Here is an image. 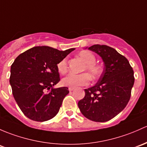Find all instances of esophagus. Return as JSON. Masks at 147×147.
Returning a JSON list of instances; mask_svg holds the SVG:
<instances>
[{
  "label": "esophagus",
  "instance_id": "obj_1",
  "mask_svg": "<svg viewBox=\"0 0 147 147\" xmlns=\"http://www.w3.org/2000/svg\"><path fill=\"white\" fill-rule=\"evenodd\" d=\"M68 90L69 91V92H72V91L74 90V88L73 87H69Z\"/></svg>",
  "mask_w": 147,
  "mask_h": 147
}]
</instances>
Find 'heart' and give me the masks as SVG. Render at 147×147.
<instances>
[{"label":"heart","instance_id":"obj_1","mask_svg":"<svg viewBox=\"0 0 147 147\" xmlns=\"http://www.w3.org/2000/svg\"><path fill=\"white\" fill-rule=\"evenodd\" d=\"M78 56L84 63L82 71L86 72V73H81L78 75L73 73L69 74L62 80L63 85L73 88L85 86L89 84L90 78L92 80H96L101 76L103 68L100 65L96 63V58L92 52L89 51H82L79 53ZM57 67L60 73H66L68 69L67 58H63L61 60L57 65Z\"/></svg>","mask_w":147,"mask_h":147}]
</instances>
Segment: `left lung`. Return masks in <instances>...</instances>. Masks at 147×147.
<instances>
[{
	"instance_id": "1",
	"label": "left lung",
	"mask_w": 147,
	"mask_h": 147,
	"mask_svg": "<svg viewBox=\"0 0 147 147\" xmlns=\"http://www.w3.org/2000/svg\"><path fill=\"white\" fill-rule=\"evenodd\" d=\"M89 49L101 57L104 69L98 82L84 89L85 96L78 102V107L89 120L109 121L129 102L135 82L134 71L128 60L113 48L96 44Z\"/></svg>"
}]
</instances>
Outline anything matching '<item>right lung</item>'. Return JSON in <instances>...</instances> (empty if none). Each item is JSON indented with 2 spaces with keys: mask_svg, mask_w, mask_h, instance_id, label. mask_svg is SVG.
<instances>
[{
  "mask_svg": "<svg viewBox=\"0 0 147 147\" xmlns=\"http://www.w3.org/2000/svg\"><path fill=\"white\" fill-rule=\"evenodd\" d=\"M74 50L62 51L49 46H35L13 62L10 77L12 94L27 118L44 122L57 115L69 93L65 86L53 89L61 80L57 65Z\"/></svg>",
  "mask_w": 147,
  "mask_h": 147,
  "instance_id": "1",
  "label": "right lung"
}]
</instances>
